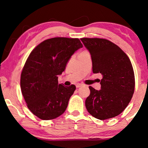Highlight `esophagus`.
<instances>
[{
    "label": "esophagus",
    "mask_w": 148,
    "mask_h": 148,
    "mask_svg": "<svg viewBox=\"0 0 148 148\" xmlns=\"http://www.w3.org/2000/svg\"><path fill=\"white\" fill-rule=\"evenodd\" d=\"M82 84H77L76 85V88H80V87H82Z\"/></svg>",
    "instance_id": "esophagus-1"
}]
</instances>
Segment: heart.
Listing matches in <instances>:
<instances>
[{"mask_svg":"<svg viewBox=\"0 0 148 148\" xmlns=\"http://www.w3.org/2000/svg\"><path fill=\"white\" fill-rule=\"evenodd\" d=\"M87 52V51H86V50H84V51H82L81 52H79V54H82V53H84V52Z\"/></svg>","mask_w":148,"mask_h":148,"instance_id":"obj_1","label":"heart"}]
</instances>
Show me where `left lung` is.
Here are the masks:
<instances>
[{
  "label": "left lung",
  "mask_w": 148,
  "mask_h": 148,
  "mask_svg": "<svg viewBox=\"0 0 148 148\" xmlns=\"http://www.w3.org/2000/svg\"><path fill=\"white\" fill-rule=\"evenodd\" d=\"M91 54L94 73H101V89L89 87L88 112L106 120L118 116L128 106L135 89V75L128 56L116 44L102 38H81Z\"/></svg>",
  "instance_id": "1"
}]
</instances>
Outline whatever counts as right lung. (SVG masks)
I'll return each mask as SVG.
<instances>
[{
    "label": "right lung",
    "mask_w": 148,
    "mask_h": 148,
    "mask_svg": "<svg viewBox=\"0 0 148 148\" xmlns=\"http://www.w3.org/2000/svg\"><path fill=\"white\" fill-rule=\"evenodd\" d=\"M82 47L78 38H53L38 44L28 56L20 85L27 108L39 119L52 120L64 112L76 87L58 84V76Z\"/></svg>",
    "instance_id": "obj_1"
}]
</instances>
